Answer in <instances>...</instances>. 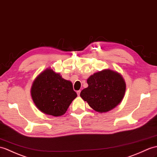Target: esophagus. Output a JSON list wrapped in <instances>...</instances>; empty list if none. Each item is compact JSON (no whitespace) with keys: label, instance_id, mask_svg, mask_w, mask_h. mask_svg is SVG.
<instances>
[{"label":"esophagus","instance_id":"1","mask_svg":"<svg viewBox=\"0 0 157 157\" xmlns=\"http://www.w3.org/2000/svg\"><path fill=\"white\" fill-rule=\"evenodd\" d=\"M80 92H81V91H80V90H78V91H77L78 96H79V95H80Z\"/></svg>","mask_w":157,"mask_h":157}]
</instances>
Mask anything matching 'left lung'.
Segmentation results:
<instances>
[{
  "label": "left lung",
  "mask_w": 157,
  "mask_h": 157,
  "mask_svg": "<svg viewBox=\"0 0 157 157\" xmlns=\"http://www.w3.org/2000/svg\"><path fill=\"white\" fill-rule=\"evenodd\" d=\"M88 87L80 96L90 106L100 113L112 110L121 102L126 92V83L117 71L104 70L90 76Z\"/></svg>",
  "instance_id": "8db88e82"
}]
</instances>
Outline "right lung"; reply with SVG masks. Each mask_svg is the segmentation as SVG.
<instances>
[{
	"label": "right lung",
	"mask_w": 157,
	"mask_h": 157,
	"mask_svg": "<svg viewBox=\"0 0 157 157\" xmlns=\"http://www.w3.org/2000/svg\"><path fill=\"white\" fill-rule=\"evenodd\" d=\"M31 94L39 110L53 116L63 115L77 97L72 83L51 68L46 69L35 78Z\"/></svg>",
	"instance_id": "add662e5"
}]
</instances>
